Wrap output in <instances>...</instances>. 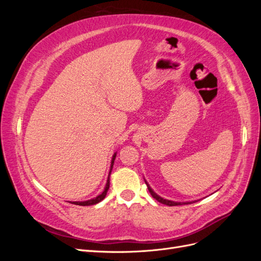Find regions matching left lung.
Returning a JSON list of instances; mask_svg holds the SVG:
<instances>
[{
	"label": "left lung",
	"instance_id": "obj_1",
	"mask_svg": "<svg viewBox=\"0 0 261 261\" xmlns=\"http://www.w3.org/2000/svg\"><path fill=\"white\" fill-rule=\"evenodd\" d=\"M146 181V180H145ZM146 184H147V187H148V189H149V193L151 194V196L153 197V198L155 199V200H158L159 202H161V203H163V204H167V206H180V204H187V203H193V201H187V202H175V201H172V200H168V199H164V198H162V197H160L159 195H156L152 189H151V187L149 186V184L147 183L146 181Z\"/></svg>",
	"mask_w": 261,
	"mask_h": 261
}]
</instances>
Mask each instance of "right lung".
<instances>
[{
    "label": "right lung",
    "instance_id": "right-lung-1",
    "mask_svg": "<svg viewBox=\"0 0 261 261\" xmlns=\"http://www.w3.org/2000/svg\"><path fill=\"white\" fill-rule=\"evenodd\" d=\"M115 156H116V153H114V154H113V156H112V160H111V169H110L109 177H108V180H107V185H106L105 191L102 192L99 196H97L96 198H92V199L86 200V201H73V202L70 201V203L78 204V206H91V204H96V203L100 202L101 200H103V199H105V197L107 196V193H108V191H109V187H110V174H111V172H112V168H113V164H114Z\"/></svg>",
    "mask_w": 261,
    "mask_h": 261
}]
</instances>
